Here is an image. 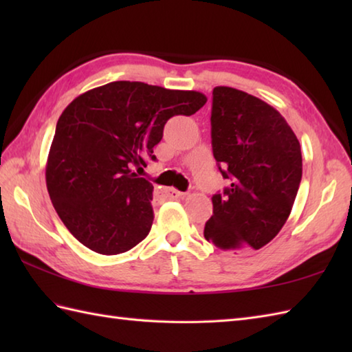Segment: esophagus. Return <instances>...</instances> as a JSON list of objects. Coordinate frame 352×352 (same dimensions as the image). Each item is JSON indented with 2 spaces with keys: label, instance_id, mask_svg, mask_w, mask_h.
Segmentation results:
<instances>
[{
  "label": "esophagus",
  "instance_id": "obj_1",
  "mask_svg": "<svg viewBox=\"0 0 352 352\" xmlns=\"http://www.w3.org/2000/svg\"><path fill=\"white\" fill-rule=\"evenodd\" d=\"M162 193H163V197H166V198H180V197H183V195H184L183 192L177 190V189H172V188L163 189V190H162Z\"/></svg>",
  "mask_w": 352,
  "mask_h": 352
}]
</instances>
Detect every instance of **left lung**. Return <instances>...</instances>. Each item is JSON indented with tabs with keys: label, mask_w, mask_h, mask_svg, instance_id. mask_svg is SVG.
<instances>
[{
	"label": "left lung",
	"mask_w": 352,
	"mask_h": 352,
	"mask_svg": "<svg viewBox=\"0 0 352 352\" xmlns=\"http://www.w3.org/2000/svg\"><path fill=\"white\" fill-rule=\"evenodd\" d=\"M212 148L230 182L212 197L204 237L221 250H260L280 233L302 177L300 140L280 111L233 87L213 89Z\"/></svg>",
	"instance_id": "1"
}]
</instances>
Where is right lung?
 Masks as SVG:
<instances>
[{
  "label": "right lung",
  "mask_w": 352,
  "mask_h": 352,
  "mask_svg": "<svg viewBox=\"0 0 352 352\" xmlns=\"http://www.w3.org/2000/svg\"><path fill=\"white\" fill-rule=\"evenodd\" d=\"M204 94L113 81L77 96L57 121L47 188L58 218L80 243L104 256L131 250L153 226V184L134 169L155 160L168 119L190 116Z\"/></svg>",
  "instance_id": "right-lung-1"
}]
</instances>
